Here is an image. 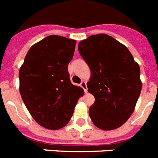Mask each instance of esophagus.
I'll return each mask as SVG.
<instances>
[{
	"label": "esophagus",
	"mask_w": 158,
	"mask_h": 158,
	"mask_svg": "<svg viewBox=\"0 0 158 158\" xmlns=\"http://www.w3.org/2000/svg\"><path fill=\"white\" fill-rule=\"evenodd\" d=\"M81 88L84 89L85 93H87V85H86V82L85 81H81Z\"/></svg>",
	"instance_id": "1"
}]
</instances>
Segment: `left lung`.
<instances>
[{
  "label": "left lung",
  "mask_w": 158,
  "mask_h": 158,
  "mask_svg": "<svg viewBox=\"0 0 158 158\" xmlns=\"http://www.w3.org/2000/svg\"><path fill=\"white\" fill-rule=\"evenodd\" d=\"M90 69L88 91L94 96L91 120L105 131L121 127L135 110L142 89L140 69L127 47L105 34L91 35L78 44Z\"/></svg>",
  "instance_id": "obj_1"
}]
</instances>
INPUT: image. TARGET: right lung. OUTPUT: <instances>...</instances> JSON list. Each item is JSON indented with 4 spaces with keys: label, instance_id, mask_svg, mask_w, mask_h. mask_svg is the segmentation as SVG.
<instances>
[{
    "label": "right lung",
    "instance_id": "obj_1",
    "mask_svg": "<svg viewBox=\"0 0 158 158\" xmlns=\"http://www.w3.org/2000/svg\"><path fill=\"white\" fill-rule=\"evenodd\" d=\"M76 40L49 35L34 44L19 70V91L30 114L42 127L58 130L73 116L83 89L71 83L68 66Z\"/></svg>",
    "mask_w": 158,
    "mask_h": 158
}]
</instances>
